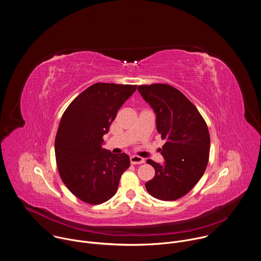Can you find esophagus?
<instances>
[{"label": "esophagus", "mask_w": 261, "mask_h": 261, "mask_svg": "<svg viewBox=\"0 0 261 261\" xmlns=\"http://www.w3.org/2000/svg\"><path fill=\"white\" fill-rule=\"evenodd\" d=\"M130 162L132 165H137V164H143L145 162V160L141 156H138V155H132L130 158Z\"/></svg>", "instance_id": "34e87169"}]
</instances>
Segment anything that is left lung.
Instances as JSON below:
<instances>
[{"instance_id": "8db88e82", "label": "left lung", "mask_w": 261, "mask_h": 261, "mask_svg": "<svg viewBox=\"0 0 261 261\" xmlns=\"http://www.w3.org/2000/svg\"><path fill=\"white\" fill-rule=\"evenodd\" d=\"M143 99L156 115V130L166 142L163 165L147 160L154 168L153 178L145 184L149 195L162 201L186 196L201 179L209 161L210 135L197 108L168 84L138 86Z\"/></svg>"}]
</instances>
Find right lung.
Listing matches in <instances>:
<instances>
[{
	"label": "right lung",
	"instance_id": "obj_1",
	"mask_svg": "<svg viewBox=\"0 0 261 261\" xmlns=\"http://www.w3.org/2000/svg\"><path fill=\"white\" fill-rule=\"evenodd\" d=\"M136 85L96 83L77 95L63 113L55 137V158L61 180L81 201L98 205L116 194L126 153L102 148L119 109L135 92Z\"/></svg>",
	"mask_w": 261,
	"mask_h": 261
}]
</instances>
